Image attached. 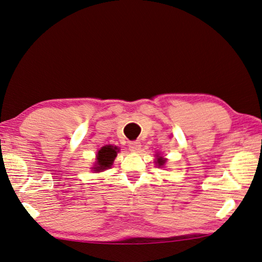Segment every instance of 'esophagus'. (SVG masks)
Masks as SVG:
<instances>
[{"mask_svg": "<svg viewBox=\"0 0 262 262\" xmlns=\"http://www.w3.org/2000/svg\"><path fill=\"white\" fill-rule=\"evenodd\" d=\"M141 147V145L139 141H131L130 144H128V149H130L131 152H138Z\"/></svg>", "mask_w": 262, "mask_h": 262, "instance_id": "1", "label": "esophagus"}]
</instances>
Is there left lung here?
<instances>
[{"instance_id":"left-lung-1","label":"left lung","mask_w":262,"mask_h":262,"mask_svg":"<svg viewBox=\"0 0 262 262\" xmlns=\"http://www.w3.org/2000/svg\"><path fill=\"white\" fill-rule=\"evenodd\" d=\"M158 161V165H159V166H162V165H164L165 164V159H162V158H159V159H158L157 160Z\"/></svg>"}]
</instances>
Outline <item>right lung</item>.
Masks as SVG:
<instances>
[{"label": "right lung", "instance_id": "1", "mask_svg": "<svg viewBox=\"0 0 262 262\" xmlns=\"http://www.w3.org/2000/svg\"><path fill=\"white\" fill-rule=\"evenodd\" d=\"M118 148L111 146V145H106L103 146L97 153V162L96 167H94L95 170H104L113 165L116 156H117Z\"/></svg>", "mask_w": 262, "mask_h": 262}]
</instances>
